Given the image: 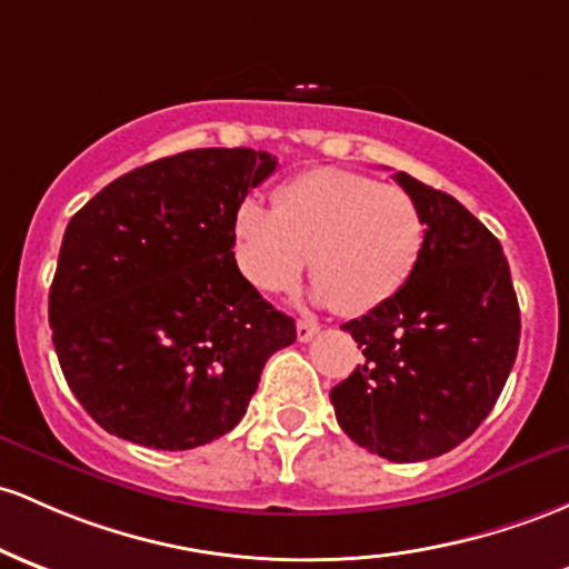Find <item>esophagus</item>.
I'll return each instance as SVG.
<instances>
[{
	"mask_svg": "<svg viewBox=\"0 0 569 569\" xmlns=\"http://www.w3.org/2000/svg\"><path fill=\"white\" fill-rule=\"evenodd\" d=\"M318 329H321V327H318L316 321H305V318H302V321H297V340L299 342L313 340V337L318 335Z\"/></svg>",
	"mask_w": 569,
	"mask_h": 569,
	"instance_id": "1",
	"label": "esophagus"
}]
</instances>
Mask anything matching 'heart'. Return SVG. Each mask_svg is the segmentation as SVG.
I'll use <instances>...</instances> for the list:
<instances>
[{
	"instance_id": "heart-1",
	"label": "heart",
	"mask_w": 569,
	"mask_h": 569,
	"mask_svg": "<svg viewBox=\"0 0 569 569\" xmlns=\"http://www.w3.org/2000/svg\"><path fill=\"white\" fill-rule=\"evenodd\" d=\"M427 242L421 208L399 186L321 167L274 193V208L248 199L234 216V256L267 295L289 291L310 259L316 299L365 316L413 278Z\"/></svg>"
}]
</instances>
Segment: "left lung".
<instances>
[{
	"mask_svg": "<svg viewBox=\"0 0 569 569\" xmlns=\"http://www.w3.org/2000/svg\"><path fill=\"white\" fill-rule=\"evenodd\" d=\"M427 242L395 299L342 323L365 365L329 391L342 432L389 461H423L467 440L510 376L521 313L502 246L451 193L408 172Z\"/></svg>",
	"mask_w": 569,
	"mask_h": 569,
	"instance_id": "obj_1",
	"label": "left lung"
}]
</instances>
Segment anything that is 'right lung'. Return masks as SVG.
<instances>
[{
    "label": "right lung",
    "instance_id": "1",
    "mask_svg": "<svg viewBox=\"0 0 569 569\" xmlns=\"http://www.w3.org/2000/svg\"><path fill=\"white\" fill-rule=\"evenodd\" d=\"M278 159L197 148L121 174L61 240L48 318L72 395L104 432L189 451L246 416L297 340L234 261V216Z\"/></svg>",
    "mask_w": 569,
    "mask_h": 569
}]
</instances>
